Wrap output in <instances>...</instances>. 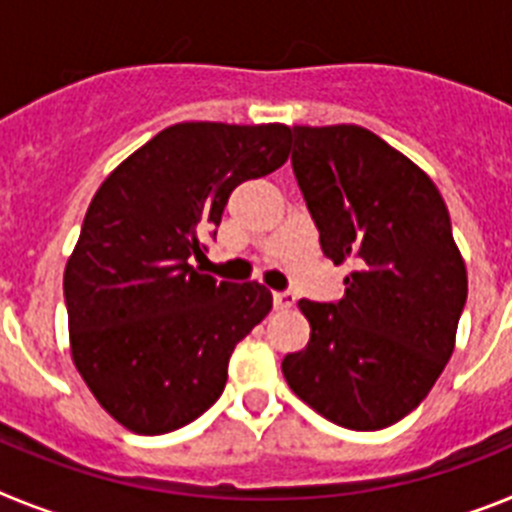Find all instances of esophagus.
<instances>
[{"label": "esophagus", "mask_w": 512, "mask_h": 512, "mask_svg": "<svg viewBox=\"0 0 512 512\" xmlns=\"http://www.w3.org/2000/svg\"><path fill=\"white\" fill-rule=\"evenodd\" d=\"M293 304H296V296H293L291 291H275L273 293V306H275V309L286 311V309H291Z\"/></svg>", "instance_id": "esophagus-1"}]
</instances>
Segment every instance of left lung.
Masks as SVG:
<instances>
[{"instance_id":"obj_1","label":"left lung","mask_w":512,"mask_h":512,"mask_svg":"<svg viewBox=\"0 0 512 512\" xmlns=\"http://www.w3.org/2000/svg\"><path fill=\"white\" fill-rule=\"evenodd\" d=\"M293 175L322 252L348 265L345 296L301 299L311 337L283 376L348 430L410 415L453 353L466 265L441 193L415 162L361 126H293Z\"/></svg>"}]
</instances>
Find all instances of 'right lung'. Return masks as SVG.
Returning a JSON list of instances; mask_svg holds the SVG:
<instances>
[{
  "instance_id": "obj_1",
  "label": "right lung",
  "mask_w": 512,
  "mask_h": 512,
  "mask_svg": "<svg viewBox=\"0 0 512 512\" xmlns=\"http://www.w3.org/2000/svg\"><path fill=\"white\" fill-rule=\"evenodd\" d=\"M291 151L281 123H177L105 177L64 270L71 358L102 410L139 435L201 417L229 358L273 309L260 283L216 281L190 265L231 190Z\"/></svg>"
}]
</instances>
